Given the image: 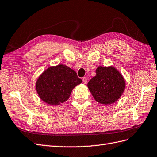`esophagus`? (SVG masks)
<instances>
[{"mask_svg": "<svg viewBox=\"0 0 157 157\" xmlns=\"http://www.w3.org/2000/svg\"><path fill=\"white\" fill-rule=\"evenodd\" d=\"M83 83H84V84L87 83V78H86V77H84V78H83Z\"/></svg>", "mask_w": 157, "mask_h": 157, "instance_id": "obj_1", "label": "esophagus"}]
</instances>
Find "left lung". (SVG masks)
<instances>
[{"mask_svg":"<svg viewBox=\"0 0 157 157\" xmlns=\"http://www.w3.org/2000/svg\"><path fill=\"white\" fill-rule=\"evenodd\" d=\"M87 87L95 100L109 105L117 101L126 87L124 78L113 66H98L96 75L91 79Z\"/></svg>","mask_w":157,"mask_h":157,"instance_id":"left-lung-1","label":"left lung"}]
</instances>
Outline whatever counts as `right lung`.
<instances>
[{
  "label": "right lung",
  "instance_id": "right-lung-1",
  "mask_svg": "<svg viewBox=\"0 0 157 157\" xmlns=\"http://www.w3.org/2000/svg\"><path fill=\"white\" fill-rule=\"evenodd\" d=\"M82 82L75 71L68 66H51L38 78L35 87L41 99L58 105L68 99L72 89Z\"/></svg>",
  "mask_w": 157,
  "mask_h": 157
}]
</instances>
